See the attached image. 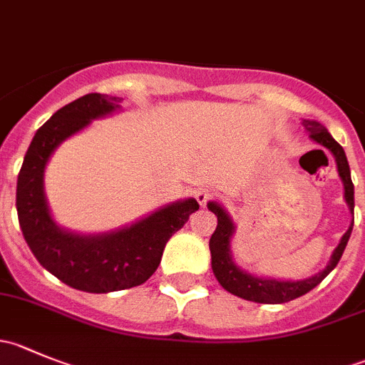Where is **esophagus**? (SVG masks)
Here are the masks:
<instances>
[{
	"label": "esophagus",
	"instance_id": "obj_1",
	"mask_svg": "<svg viewBox=\"0 0 365 365\" xmlns=\"http://www.w3.org/2000/svg\"><path fill=\"white\" fill-rule=\"evenodd\" d=\"M212 196H213V192L210 189H197L196 190V200L201 206H205L206 201H208Z\"/></svg>",
	"mask_w": 365,
	"mask_h": 365
}]
</instances>
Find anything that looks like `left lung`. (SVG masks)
<instances>
[{"label": "left lung", "instance_id": "1", "mask_svg": "<svg viewBox=\"0 0 365 365\" xmlns=\"http://www.w3.org/2000/svg\"><path fill=\"white\" fill-rule=\"evenodd\" d=\"M305 132L309 138L314 143H318L322 148L329 150L336 159L337 173L344 187V201L348 205L349 212L353 215V208H355V200H353V182L351 173H349L348 159L342 150V146L336 139L330 135V132L323 127L319 121L316 120H302ZM208 210L217 215V227L213 231L212 238H210V254H212V270L213 275L217 277L219 284L222 286L226 292L231 295L240 297L244 300L257 302V304H284V302L295 300V298L305 295L311 292L312 288L319 284L330 272L336 268L339 263L342 252H344L346 244L349 240V235L353 230V220L346 233L341 237L339 245L334 249L332 256H330L329 263L318 274L311 275L307 279H300V281H289V279H274V277H261V275L249 274L242 267H238L233 259V251H231V240L237 226H235L233 219L230 213L226 212L224 206H220L217 201H208Z\"/></svg>", "mask_w": 365, "mask_h": 365}]
</instances>
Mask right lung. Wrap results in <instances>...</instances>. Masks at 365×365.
I'll return each mask as SVG.
<instances>
[{
    "instance_id": "right-lung-1",
    "label": "right lung",
    "mask_w": 365,
    "mask_h": 365,
    "mask_svg": "<svg viewBox=\"0 0 365 365\" xmlns=\"http://www.w3.org/2000/svg\"><path fill=\"white\" fill-rule=\"evenodd\" d=\"M121 97L88 93L58 109L33 135L17 176L16 206L24 240L47 272L73 289L111 293L148 281L169 238L200 208L194 197L173 201L108 233L84 235L54 220L43 176L58 146L93 120L120 111Z\"/></svg>"
}]
</instances>
